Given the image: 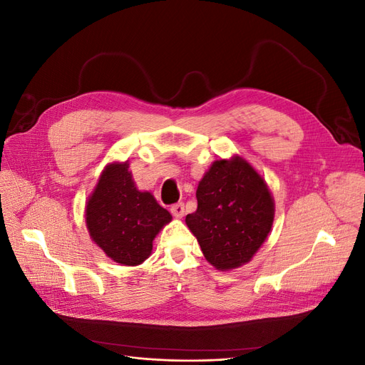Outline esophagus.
I'll return each mask as SVG.
<instances>
[{"instance_id":"34e87169","label":"esophagus","mask_w":365,"mask_h":365,"mask_svg":"<svg viewBox=\"0 0 365 365\" xmlns=\"http://www.w3.org/2000/svg\"><path fill=\"white\" fill-rule=\"evenodd\" d=\"M170 212H172V215H173L176 219H181V217L184 216V213H185V212H184V204L180 202V204L172 205Z\"/></svg>"}]
</instances>
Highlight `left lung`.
<instances>
[{"label": "left lung", "mask_w": 365, "mask_h": 365, "mask_svg": "<svg viewBox=\"0 0 365 365\" xmlns=\"http://www.w3.org/2000/svg\"><path fill=\"white\" fill-rule=\"evenodd\" d=\"M197 208L185 224L210 264L231 271L247 264L271 233L275 204L268 184L239 155L215 160L196 189Z\"/></svg>", "instance_id": "1"}]
</instances>
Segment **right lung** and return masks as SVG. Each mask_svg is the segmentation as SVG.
<instances>
[{"label": "right lung", "instance_id": "1", "mask_svg": "<svg viewBox=\"0 0 365 365\" xmlns=\"http://www.w3.org/2000/svg\"><path fill=\"white\" fill-rule=\"evenodd\" d=\"M172 220L150 192L132 178L129 160L105 165L85 205V222L94 244L123 267H137L152 252V242Z\"/></svg>", "mask_w": 365, "mask_h": 365}]
</instances>
